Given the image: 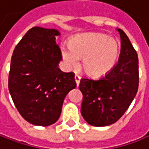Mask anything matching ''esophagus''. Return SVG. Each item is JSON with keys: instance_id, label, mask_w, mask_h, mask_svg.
I'll return each instance as SVG.
<instances>
[{"instance_id": "34e87169", "label": "esophagus", "mask_w": 149, "mask_h": 149, "mask_svg": "<svg viewBox=\"0 0 149 149\" xmlns=\"http://www.w3.org/2000/svg\"><path fill=\"white\" fill-rule=\"evenodd\" d=\"M80 78H81V77H80L79 74H77L74 75V80H75V82H76V85H77V86H79V84H80Z\"/></svg>"}]
</instances>
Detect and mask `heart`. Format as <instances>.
Here are the masks:
<instances>
[{"label": "heart", "mask_w": 149, "mask_h": 149, "mask_svg": "<svg viewBox=\"0 0 149 149\" xmlns=\"http://www.w3.org/2000/svg\"><path fill=\"white\" fill-rule=\"evenodd\" d=\"M118 41L105 34L90 33L71 39L69 47H61V54L69 69H77L82 59L84 70L100 77L111 70L119 56Z\"/></svg>", "instance_id": "1"}]
</instances>
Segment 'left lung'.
Returning a JSON list of instances; mask_svg holds the SVG:
<instances>
[{
	"instance_id": "1",
	"label": "left lung",
	"mask_w": 149,
	"mask_h": 149,
	"mask_svg": "<svg viewBox=\"0 0 149 149\" xmlns=\"http://www.w3.org/2000/svg\"><path fill=\"white\" fill-rule=\"evenodd\" d=\"M121 50L118 63L102 78H82L81 114L94 126H106L120 120L133 101L139 85L138 58L129 38L118 29Z\"/></svg>"
}]
</instances>
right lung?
<instances>
[{
    "mask_svg": "<svg viewBox=\"0 0 149 149\" xmlns=\"http://www.w3.org/2000/svg\"><path fill=\"white\" fill-rule=\"evenodd\" d=\"M57 29L33 27L13 51L8 89L21 116L30 124L47 126L59 119L64 97L76 87L74 74L58 68L62 55Z\"/></svg>",
    "mask_w": 149,
    "mask_h": 149,
    "instance_id": "add662e5",
    "label": "right lung"
}]
</instances>
